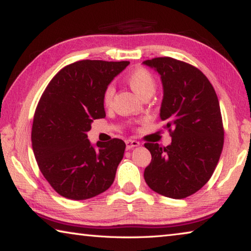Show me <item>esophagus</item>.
I'll return each instance as SVG.
<instances>
[{"instance_id":"obj_1","label":"esophagus","mask_w":251,"mask_h":251,"mask_svg":"<svg viewBox=\"0 0 251 251\" xmlns=\"http://www.w3.org/2000/svg\"><path fill=\"white\" fill-rule=\"evenodd\" d=\"M125 143H126L127 150H130V148H133V147H137L139 145V142L135 141V139H127Z\"/></svg>"}]
</instances>
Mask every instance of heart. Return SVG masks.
Listing matches in <instances>:
<instances>
[{"label": "heart", "instance_id": "b5f03b06", "mask_svg": "<svg viewBox=\"0 0 251 251\" xmlns=\"http://www.w3.org/2000/svg\"><path fill=\"white\" fill-rule=\"evenodd\" d=\"M125 80L131 90L142 99L146 95H151L156 87L154 76L144 67H138V69L129 72ZM114 94H115V88L112 85H108L103 93V103L105 106H109L113 103Z\"/></svg>", "mask_w": 251, "mask_h": 251}]
</instances>
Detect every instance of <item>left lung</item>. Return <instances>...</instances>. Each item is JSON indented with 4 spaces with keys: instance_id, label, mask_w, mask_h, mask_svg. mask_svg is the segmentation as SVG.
<instances>
[{
    "instance_id": "8db88e82",
    "label": "left lung",
    "mask_w": 251,
    "mask_h": 251,
    "mask_svg": "<svg viewBox=\"0 0 251 251\" xmlns=\"http://www.w3.org/2000/svg\"><path fill=\"white\" fill-rule=\"evenodd\" d=\"M158 72L164 97L160 120L172 136L161 147L145 143L151 154L144 178L154 192L182 199L210 179L224 146V126L218 97L201 71L172 57L143 62Z\"/></svg>"
}]
</instances>
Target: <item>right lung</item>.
<instances>
[{"label":"right lung","mask_w":251,"mask_h":251,"mask_svg":"<svg viewBox=\"0 0 251 251\" xmlns=\"http://www.w3.org/2000/svg\"><path fill=\"white\" fill-rule=\"evenodd\" d=\"M128 61L84 59L62 69L42 94L34 114L32 147L45 179L61 196L83 201L104 193L115 179L125 143L91 145L87 131L106 116L103 93Z\"/></svg>","instance_id":"right-lung-1"}]
</instances>
